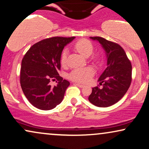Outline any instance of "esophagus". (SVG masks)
<instances>
[{"label": "esophagus", "mask_w": 149, "mask_h": 149, "mask_svg": "<svg viewBox=\"0 0 149 149\" xmlns=\"http://www.w3.org/2000/svg\"><path fill=\"white\" fill-rule=\"evenodd\" d=\"M74 85H76L77 86H78L79 88H84V85H81V84H74Z\"/></svg>", "instance_id": "obj_1"}]
</instances>
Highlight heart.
<instances>
[{"instance_id": "b5f03b06", "label": "heart", "mask_w": 149, "mask_h": 149, "mask_svg": "<svg viewBox=\"0 0 149 149\" xmlns=\"http://www.w3.org/2000/svg\"><path fill=\"white\" fill-rule=\"evenodd\" d=\"M74 49L79 52L81 55L85 57H88L93 53L94 47L92 44L89 40L86 39H81L77 42L74 44ZM68 56V51L64 49L61 55V63L62 65L66 63V59ZM96 60L98 58L95 57ZM94 74V71L92 68L87 67L84 68H76L73 70L68 75L70 79L79 83L88 82Z\"/></svg>"}]
</instances>
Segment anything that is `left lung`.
Segmentation results:
<instances>
[{"mask_svg": "<svg viewBox=\"0 0 149 149\" xmlns=\"http://www.w3.org/2000/svg\"><path fill=\"white\" fill-rule=\"evenodd\" d=\"M99 42L107 57V68L98 79L99 87L92 88L88 100L94 105L107 107L124 96L131 83L132 66L124 49L119 44L100 37H90Z\"/></svg>", "mask_w": 149, "mask_h": 149, "instance_id": "1", "label": "left lung"}]
</instances>
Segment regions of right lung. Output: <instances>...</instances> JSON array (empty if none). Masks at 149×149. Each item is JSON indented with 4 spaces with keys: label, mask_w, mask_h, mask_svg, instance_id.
Instances as JSON below:
<instances>
[{
    "label": "right lung",
    "mask_w": 149,
    "mask_h": 149,
    "mask_svg": "<svg viewBox=\"0 0 149 149\" xmlns=\"http://www.w3.org/2000/svg\"><path fill=\"white\" fill-rule=\"evenodd\" d=\"M74 37H53L35 44L22 60L20 85L29 101L42 110H50L61 103L70 83L59 75L63 48ZM57 79V86L49 82Z\"/></svg>",
    "instance_id": "obj_1"
}]
</instances>
